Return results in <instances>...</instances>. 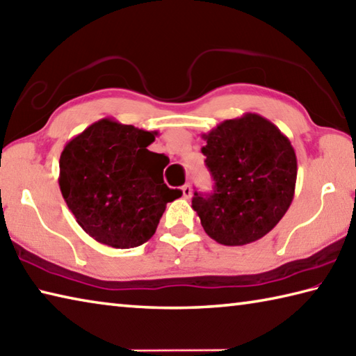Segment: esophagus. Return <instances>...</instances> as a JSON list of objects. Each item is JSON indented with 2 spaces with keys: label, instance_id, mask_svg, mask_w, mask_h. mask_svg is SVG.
Instances as JSON below:
<instances>
[{
  "label": "esophagus",
  "instance_id": "34e87169",
  "mask_svg": "<svg viewBox=\"0 0 356 356\" xmlns=\"http://www.w3.org/2000/svg\"><path fill=\"white\" fill-rule=\"evenodd\" d=\"M191 195H193L191 185H190V184H185V185L182 186V196H184L185 199H190V197H191Z\"/></svg>",
  "mask_w": 356,
  "mask_h": 356
}]
</instances>
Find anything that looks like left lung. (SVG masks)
I'll return each instance as SVG.
<instances>
[{"mask_svg": "<svg viewBox=\"0 0 356 356\" xmlns=\"http://www.w3.org/2000/svg\"><path fill=\"white\" fill-rule=\"evenodd\" d=\"M202 138L215 190L195 193L191 207L205 234L224 245L260 240L293 202L297 159L289 138L258 113L225 120Z\"/></svg>", "mask_w": 356, "mask_h": 356, "instance_id": "8db88e82", "label": "left lung"}]
</instances>
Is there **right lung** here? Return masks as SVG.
<instances>
[{"label": "right lung", "instance_id": "right-lung-1", "mask_svg": "<svg viewBox=\"0 0 356 356\" xmlns=\"http://www.w3.org/2000/svg\"><path fill=\"white\" fill-rule=\"evenodd\" d=\"M157 132L102 118L71 138L59 160V186L86 234L115 249L137 248L156 234L168 202L170 159L147 149Z\"/></svg>", "mask_w": 356, "mask_h": 356}]
</instances>
